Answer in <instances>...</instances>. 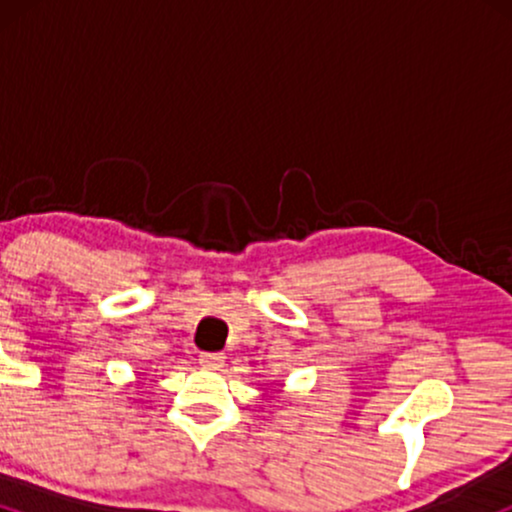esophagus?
<instances>
[{
    "label": "esophagus",
    "mask_w": 512,
    "mask_h": 512,
    "mask_svg": "<svg viewBox=\"0 0 512 512\" xmlns=\"http://www.w3.org/2000/svg\"><path fill=\"white\" fill-rule=\"evenodd\" d=\"M199 363H202L207 370H219L223 366V356L221 354H202L199 356Z\"/></svg>",
    "instance_id": "esophagus-1"
}]
</instances>
